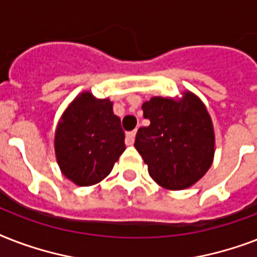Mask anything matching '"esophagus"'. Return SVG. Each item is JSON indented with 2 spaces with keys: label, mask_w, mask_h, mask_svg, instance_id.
Masks as SVG:
<instances>
[{
  "label": "esophagus",
  "mask_w": 257,
  "mask_h": 257,
  "mask_svg": "<svg viewBox=\"0 0 257 257\" xmlns=\"http://www.w3.org/2000/svg\"><path fill=\"white\" fill-rule=\"evenodd\" d=\"M135 136H136V131H132V132L126 133V137H125V144L133 145V143H135Z\"/></svg>",
  "instance_id": "esophagus-1"
}]
</instances>
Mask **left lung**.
I'll return each instance as SVG.
<instances>
[{
  "mask_svg": "<svg viewBox=\"0 0 257 257\" xmlns=\"http://www.w3.org/2000/svg\"><path fill=\"white\" fill-rule=\"evenodd\" d=\"M148 126L137 131L135 148L160 187L181 191L211 168L215 131L207 106L195 93L183 97H152L143 104Z\"/></svg>",
  "mask_w": 257,
  "mask_h": 257,
  "instance_id": "obj_1",
  "label": "left lung"
}]
</instances>
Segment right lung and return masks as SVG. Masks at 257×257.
<instances>
[{
    "instance_id": "add662e5",
    "label": "right lung",
    "mask_w": 257,
    "mask_h": 257,
    "mask_svg": "<svg viewBox=\"0 0 257 257\" xmlns=\"http://www.w3.org/2000/svg\"><path fill=\"white\" fill-rule=\"evenodd\" d=\"M125 133L109 98L82 92L60 117L54 152L62 175L80 187L100 183L125 151Z\"/></svg>"
}]
</instances>
